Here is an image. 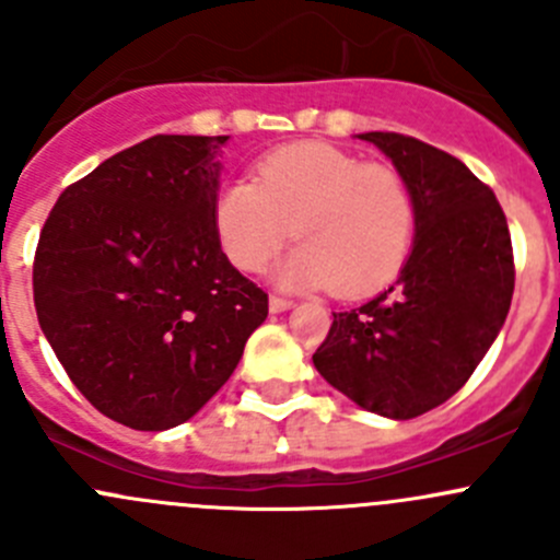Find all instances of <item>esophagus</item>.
I'll use <instances>...</instances> for the list:
<instances>
[{
  "label": "esophagus",
  "instance_id": "1",
  "mask_svg": "<svg viewBox=\"0 0 560 560\" xmlns=\"http://www.w3.org/2000/svg\"><path fill=\"white\" fill-rule=\"evenodd\" d=\"M268 306H270V312H273V314H281V312H290V308H292V306H295V303H292V301H287V298H279V295H270Z\"/></svg>",
  "mask_w": 560,
  "mask_h": 560
}]
</instances>
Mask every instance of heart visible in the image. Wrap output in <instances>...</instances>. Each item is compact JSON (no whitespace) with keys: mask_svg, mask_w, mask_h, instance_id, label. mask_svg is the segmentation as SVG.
Wrapping results in <instances>:
<instances>
[{"mask_svg":"<svg viewBox=\"0 0 560 560\" xmlns=\"http://www.w3.org/2000/svg\"><path fill=\"white\" fill-rule=\"evenodd\" d=\"M213 222L230 262L246 273L262 270L295 230L303 244L276 265V284L369 295L409 254L415 200L393 165L327 143H292L259 160L257 180L224 184Z\"/></svg>","mask_w":560,"mask_h":560,"instance_id":"b5f03b06","label":"heart"}]
</instances>
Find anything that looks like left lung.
I'll return each mask as SVG.
<instances>
[{
  "label": "left lung",
  "instance_id": "1",
  "mask_svg": "<svg viewBox=\"0 0 560 560\" xmlns=\"http://www.w3.org/2000/svg\"><path fill=\"white\" fill-rule=\"evenodd\" d=\"M406 178L415 241L395 284L332 314L314 365L365 411L411 420L468 382L510 314L515 265L506 217L460 160L395 132H363Z\"/></svg>",
  "mask_w": 560,
  "mask_h": 560
}]
</instances>
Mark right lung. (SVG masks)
I'll list each match as a JSON object with an SVG mask.
<instances>
[{
    "instance_id": "right-lung-1",
    "label": "right lung",
    "mask_w": 560,
    "mask_h": 560,
    "mask_svg": "<svg viewBox=\"0 0 560 560\" xmlns=\"http://www.w3.org/2000/svg\"><path fill=\"white\" fill-rule=\"evenodd\" d=\"M228 140L156 135L110 156L39 235V327L89 404L135 431L195 417L268 316L213 222Z\"/></svg>"
}]
</instances>
